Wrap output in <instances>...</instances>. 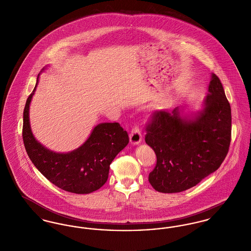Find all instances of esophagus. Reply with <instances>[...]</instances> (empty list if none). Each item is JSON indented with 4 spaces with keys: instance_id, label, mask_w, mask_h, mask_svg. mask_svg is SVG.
<instances>
[{
    "instance_id": "1",
    "label": "esophagus",
    "mask_w": 251,
    "mask_h": 251,
    "mask_svg": "<svg viewBox=\"0 0 251 251\" xmlns=\"http://www.w3.org/2000/svg\"><path fill=\"white\" fill-rule=\"evenodd\" d=\"M141 139H142V134L139 128L135 126L132 129V132L130 134V142L133 145H137L141 142Z\"/></svg>"
}]
</instances>
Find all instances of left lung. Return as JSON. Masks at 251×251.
<instances>
[{"mask_svg":"<svg viewBox=\"0 0 251 251\" xmlns=\"http://www.w3.org/2000/svg\"><path fill=\"white\" fill-rule=\"evenodd\" d=\"M184 107L155 111L146 143L156 155L149 182L161 193L185 191L214 173L228 153L231 108L219 77L212 74L202 108L184 115Z\"/></svg>","mask_w":251,"mask_h":251,"instance_id":"obj_1","label":"left lung"}]
</instances>
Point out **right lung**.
Masks as SVG:
<instances>
[{"instance_id": "obj_1", "label": "right lung", "mask_w": 251, "mask_h": 251, "mask_svg": "<svg viewBox=\"0 0 251 251\" xmlns=\"http://www.w3.org/2000/svg\"><path fill=\"white\" fill-rule=\"evenodd\" d=\"M39 75L24 110L23 139L25 151L41 174L59 188L75 194L97 191L107 181L110 164L116 154L129 143L128 134L117 122H104L97 125L75 150L56 153L48 149L35 138L29 122V106Z\"/></svg>"}]
</instances>
